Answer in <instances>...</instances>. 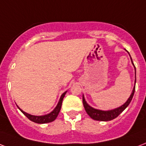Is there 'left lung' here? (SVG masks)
<instances>
[{
    "mask_svg": "<svg viewBox=\"0 0 146 146\" xmlns=\"http://www.w3.org/2000/svg\"><path fill=\"white\" fill-rule=\"evenodd\" d=\"M131 60H132V64H133L132 58H131ZM133 65H134V64H133ZM134 67H135V65H134ZM135 82H136V77H135ZM135 86H134L132 94L130 95L129 98L128 99V100L125 102V103H124L122 106H120V107L119 108H116L115 110H109V111H102V110H96L94 108L91 107V106H90L88 105L83 96V106L85 108L86 112L87 113L88 115H90L93 119L97 120V121H110V120H113L117 117L118 115H119L120 113H122V111L125 110L128 106L129 105L130 102H131V100H132V97H133V95H134V93H135Z\"/></svg>",
    "mask_w": 146,
    "mask_h": 146,
    "instance_id": "8db88e82",
    "label": "left lung"
}]
</instances>
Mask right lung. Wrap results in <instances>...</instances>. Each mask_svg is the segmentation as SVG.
Wrapping results in <instances>:
<instances>
[{"label": "right lung", "mask_w": 146, "mask_h": 146, "mask_svg": "<svg viewBox=\"0 0 146 146\" xmlns=\"http://www.w3.org/2000/svg\"><path fill=\"white\" fill-rule=\"evenodd\" d=\"M66 93V91L65 93H63L61 96L60 99V101H59L58 104L56 106V108L53 110V111H52L50 113H49L47 115H39V116H36V115H32L31 114H28V113H25L23 110H21L20 108V110H21L22 113H24V115H26L27 117L29 119L31 120L32 122H36V123H39V124H43V123H48V122H51L54 121L56 119V118L57 117L60 111L61 106H62V102H63V100L64 96H65V94Z\"/></svg>", "instance_id": "obj_1"}]
</instances>
